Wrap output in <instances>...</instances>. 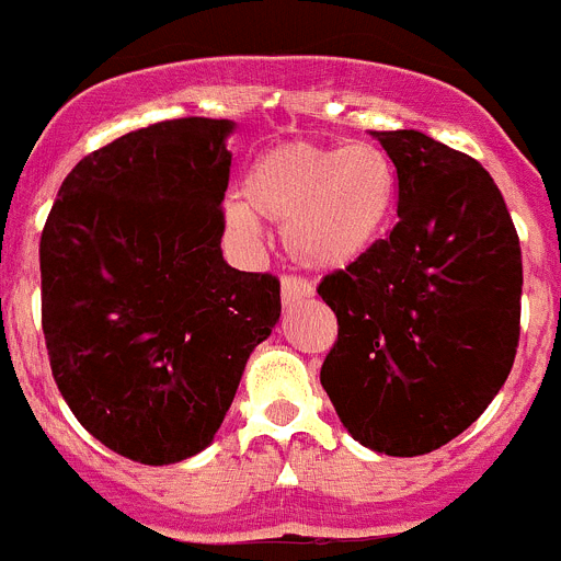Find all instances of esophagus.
<instances>
[{
	"label": "esophagus",
	"instance_id": "esophagus-1",
	"mask_svg": "<svg viewBox=\"0 0 561 561\" xmlns=\"http://www.w3.org/2000/svg\"><path fill=\"white\" fill-rule=\"evenodd\" d=\"M313 296V285L301 276H282V301L285 305H299V301Z\"/></svg>",
	"mask_w": 561,
	"mask_h": 561
}]
</instances>
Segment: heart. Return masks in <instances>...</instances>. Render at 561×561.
Listing matches in <instances>:
<instances>
[{
  "instance_id": "1",
  "label": "heart",
  "mask_w": 561,
  "mask_h": 561,
  "mask_svg": "<svg viewBox=\"0 0 561 561\" xmlns=\"http://www.w3.org/2000/svg\"><path fill=\"white\" fill-rule=\"evenodd\" d=\"M398 197V172L381 146H276L251 165L242 203L226 208L228 228L242 237L256 220L285 228L294 260L316 271L353 265L378 242Z\"/></svg>"
}]
</instances>
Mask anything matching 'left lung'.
Masks as SVG:
<instances>
[{
	"label": "left lung",
	"mask_w": 561,
	"mask_h": 561,
	"mask_svg": "<svg viewBox=\"0 0 561 561\" xmlns=\"http://www.w3.org/2000/svg\"><path fill=\"white\" fill-rule=\"evenodd\" d=\"M373 135L396 163L401 220L321 279L339 319L321 387L362 446L415 457L466 432L508 378L523 251L474 158L415 129Z\"/></svg>",
	"instance_id": "obj_1"
}]
</instances>
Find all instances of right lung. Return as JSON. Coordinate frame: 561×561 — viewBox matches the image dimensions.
<instances>
[{
	"mask_svg": "<svg viewBox=\"0 0 561 561\" xmlns=\"http://www.w3.org/2000/svg\"><path fill=\"white\" fill-rule=\"evenodd\" d=\"M231 121L144 126L78 160L47 214L42 330L58 392L115 455L186 460L214 440L279 279L222 260Z\"/></svg>",
	"mask_w": 561,
	"mask_h": 561,
	"instance_id": "add662e5",
	"label": "right lung"
}]
</instances>
